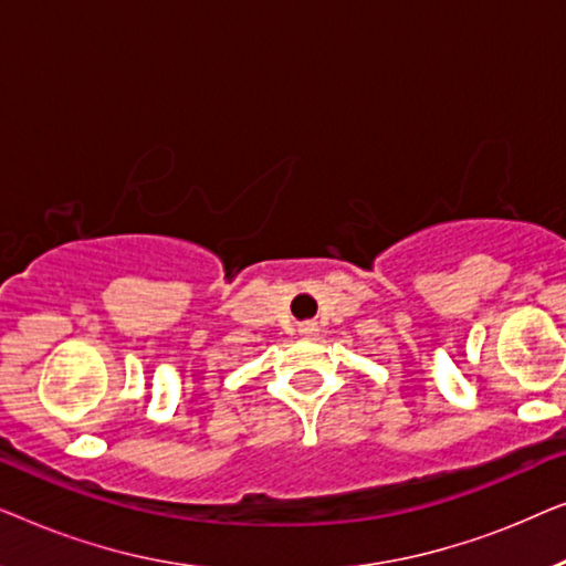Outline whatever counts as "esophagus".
<instances>
[{
	"label": "esophagus",
	"mask_w": 566,
	"mask_h": 566,
	"mask_svg": "<svg viewBox=\"0 0 566 566\" xmlns=\"http://www.w3.org/2000/svg\"><path fill=\"white\" fill-rule=\"evenodd\" d=\"M319 332V327H316V322H304L301 324V335H316Z\"/></svg>",
	"instance_id": "obj_1"
}]
</instances>
